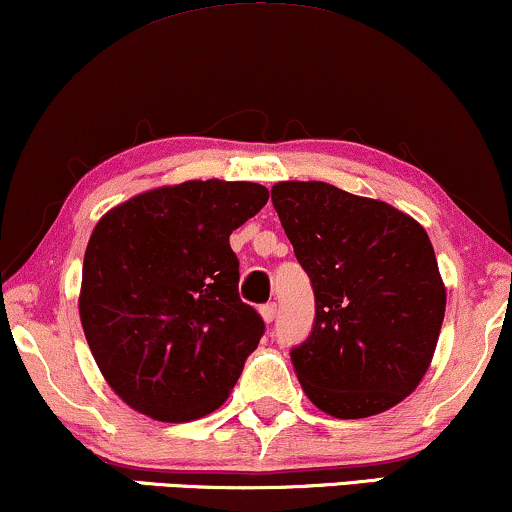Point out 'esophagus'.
<instances>
[{
    "instance_id": "1",
    "label": "esophagus",
    "mask_w": 512,
    "mask_h": 512,
    "mask_svg": "<svg viewBox=\"0 0 512 512\" xmlns=\"http://www.w3.org/2000/svg\"><path fill=\"white\" fill-rule=\"evenodd\" d=\"M261 315H263V320H266V323H273V320L277 318V304H275V301H270V304L261 306Z\"/></svg>"
}]
</instances>
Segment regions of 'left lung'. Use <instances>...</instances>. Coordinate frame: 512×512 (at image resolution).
<instances>
[{
	"label": "left lung",
	"instance_id": "left-lung-1",
	"mask_svg": "<svg viewBox=\"0 0 512 512\" xmlns=\"http://www.w3.org/2000/svg\"><path fill=\"white\" fill-rule=\"evenodd\" d=\"M270 194L315 294L311 334L289 351L306 396L342 420L396 406L430 368L444 323L430 237L394 206L327 182Z\"/></svg>",
	"mask_w": 512,
	"mask_h": 512
}]
</instances>
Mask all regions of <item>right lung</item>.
<instances>
[{
	"mask_svg": "<svg viewBox=\"0 0 512 512\" xmlns=\"http://www.w3.org/2000/svg\"><path fill=\"white\" fill-rule=\"evenodd\" d=\"M266 201L256 182L189 180L125 201L94 227L80 320L99 370L128 406L187 422L227 399L266 332L239 299L230 235Z\"/></svg>",
	"mask_w": 512,
	"mask_h": 512,
	"instance_id": "obj_1",
	"label": "right lung"
}]
</instances>
